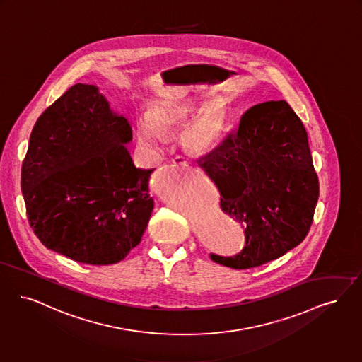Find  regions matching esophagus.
Here are the masks:
<instances>
[{"instance_id":"34e87169","label":"esophagus","mask_w":362,"mask_h":362,"mask_svg":"<svg viewBox=\"0 0 362 362\" xmlns=\"http://www.w3.org/2000/svg\"><path fill=\"white\" fill-rule=\"evenodd\" d=\"M173 163L180 164V165H186V164H188V160L186 158H183V156H175L174 159H173Z\"/></svg>"}]
</instances>
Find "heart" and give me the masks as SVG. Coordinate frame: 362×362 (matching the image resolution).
I'll use <instances>...</instances> for the list:
<instances>
[{
  "mask_svg": "<svg viewBox=\"0 0 362 362\" xmlns=\"http://www.w3.org/2000/svg\"><path fill=\"white\" fill-rule=\"evenodd\" d=\"M187 109L179 105L153 106L148 112V117H141L137 121L139 143L151 153L158 152L163 143V136L183 125L187 119ZM223 127V112L216 106H210L186 130L185 144L192 151L203 152L216 144Z\"/></svg>",
  "mask_w": 362,
  "mask_h": 362,
  "instance_id": "b5f03b06",
  "label": "heart"
}]
</instances>
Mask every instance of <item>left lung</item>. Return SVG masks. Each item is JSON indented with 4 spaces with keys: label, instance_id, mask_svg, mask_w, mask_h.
<instances>
[{
    "label": "left lung",
    "instance_id": "1",
    "mask_svg": "<svg viewBox=\"0 0 362 362\" xmlns=\"http://www.w3.org/2000/svg\"><path fill=\"white\" fill-rule=\"evenodd\" d=\"M240 222L245 244L233 256L210 253L234 269L256 268L299 245L313 223L319 182L300 118L286 101L247 109L235 133L198 161Z\"/></svg>",
    "mask_w": 362,
    "mask_h": 362
}]
</instances>
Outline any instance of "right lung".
I'll return each instance as SVG.
<instances>
[{"mask_svg": "<svg viewBox=\"0 0 362 362\" xmlns=\"http://www.w3.org/2000/svg\"><path fill=\"white\" fill-rule=\"evenodd\" d=\"M127 118L74 85L37 118L21 167L29 225L45 247L90 265L124 260L153 209L152 170L136 168Z\"/></svg>", "mask_w": 362, "mask_h": 362, "instance_id": "obj_1", "label": "right lung"}]
</instances>
